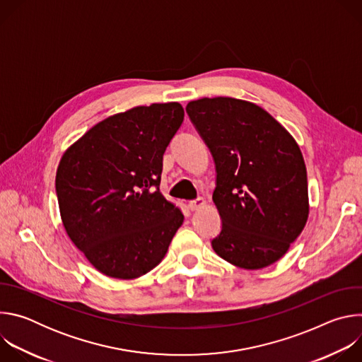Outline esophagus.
<instances>
[{"instance_id":"34e87169","label":"esophagus","mask_w":362,"mask_h":362,"mask_svg":"<svg viewBox=\"0 0 362 362\" xmlns=\"http://www.w3.org/2000/svg\"><path fill=\"white\" fill-rule=\"evenodd\" d=\"M203 204H204V200H203L202 197H197V199H194V200H189V203H187L190 211H197L199 208H202Z\"/></svg>"}]
</instances>
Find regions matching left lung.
I'll list each match as a JSON object with an SVG mask.
<instances>
[{
  "mask_svg": "<svg viewBox=\"0 0 362 362\" xmlns=\"http://www.w3.org/2000/svg\"><path fill=\"white\" fill-rule=\"evenodd\" d=\"M216 169L214 202L222 219L214 250L243 269L272 265L308 219V179L299 146L262 107L232 97L186 106Z\"/></svg>",
  "mask_w": 362,
  "mask_h": 362,
  "instance_id": "8db88e82",
  "label": "left lung"
}]
</instances>
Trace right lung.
<instances>
[{"mask_svg":"<svg viewBox=\"0 0 362 362\" xmlns=\"http://www.w3.org/2000/svg\"><path fill=\"white\" fill-rule=\"evenodd\" d=\"M183 117L179 103L134 107L97 123L63 154L56 176L62 221L101 274H147L183 223L159 189L163 154Z\"/></svg>","mask_w":362,"mask_h":362,"instance_id":"obj_1","label":"right lung"}]
</instances>
